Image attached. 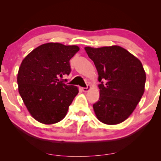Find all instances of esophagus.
Returning <instances> with one entry per match:
<instances>
[{
    "mask_svg": "<svg viewBox=\"0 0 161 161\" xmlns=\"http://www.w3.org/2000/svg\"><path fill=\"white\" fill-rule=\"evenodd\" d=\"M89 89H90V86H87V87H86V88H82V90L84 92H87Z\"/></svg>",
    "mask_w": 161,
    "mask_h": 161,
    "instance_id": "1",
    "label": "esophagus"
}]
</instances>
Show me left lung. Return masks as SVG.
Instances as JSON below:
<instances>
[{"label": "left lung", "mask_w": 161, "mask_h": 161, "mask_svg": "<svg viewBox=\"0 0 161 161\" xmlns=\"http://www.w3.org/2000/svg\"><path fill=\"white\" fill-rule=\"evenodd\" d=\"M98 73L100 97L93 104L97 119L114 125L130 116L141 100L146 81L141 61L119 46L85 47Z\"/></svg>", "instance_id": "8db88e82"}]
</instances>
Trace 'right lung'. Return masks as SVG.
<instances>
[{
	"instance_id": "1",
	"label": "right lung",
	"mask_w": 161,
	"mask_h": 161,
	"mask_svg": "<svg viewBox=\"0 0 161 161\" xmlns=\"http://www.w3.org/2000/svg\"><path fill=\"white\" fill-rule=\"evenodd\" d=\"M79 50L75 45L47 43L24 58L17 75L19 92L37 121L53 124L65 117L79 91L61 78L70 73L69 60Z\"/></svg>"
}]
</instances>
